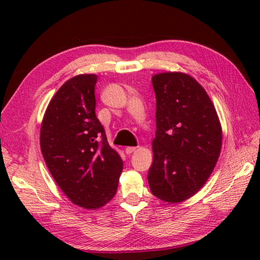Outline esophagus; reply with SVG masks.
I'll list each match as a JSON object with an SVG mask.
<instances>
[{
    "label": "esophagus",
    "mask_w": 260,
    "mask_h": 260,
    "mask_svg": "<svg viewBox=\"0 0 260 260\" xmlns=\"http://www.w3.org/2000/svg\"><path fill=\"white\" fill-rule=\"evenodd\" d=\"M134 151H136V147L135 146H128V147L125 148L126 154H132Z\"/></svg>",
    "instance_id": "obj_1"
}]
</instances>
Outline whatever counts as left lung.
<instances>
[{"mask_svg": "<svg viewBox=\"0 0 260 260\" xmlns=\"http://www.w3.org/2000/svg\"><path fill=\"white\" fill-rule=\"evenodd\" d=\"M156 132L147 180L153 196L178 203L194 196L217 164L222 129L204 88L183 73L152 77Z\"/></svg>", "mask_w": 260, "mask_h": 260, "instance_id": "8db88e82", "label": "left lung"}]
</instances>
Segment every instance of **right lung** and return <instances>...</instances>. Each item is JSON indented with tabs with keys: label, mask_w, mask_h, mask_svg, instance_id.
Instances as JSON below:
<instances>
[{
	"label": "right lung",
	"mask_w": 260,
	"mask_h": 260,
	"mask_svg": "<svg viewBox=\"0 0 260 260\" xmlns=\"http://www.w3.org/2000/svg\"><path fill=\"white\" fill-rule=\"evenodd\" d=\"M97 76L78 75L59 88L40 129V147L52 178L81 208L104 207L116 194L123 161L96 117Z\"/></svg>",
	"instance_id": "1"
}]
</instances>
